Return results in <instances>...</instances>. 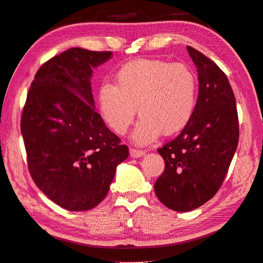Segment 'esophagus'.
<instances>
[{
	"label": "esophagus",
	"instance_id": "34e87169",
	"mask_svg": "<svg viewBox=\"0 0 263 263\" xmlns=\"http://www.w3.org/2000/svg\"><path fill=\"white\" fill-rule=\"evenodd\" d=\"M146 154L145 151H140V149H135V148H131L130 149V155L133 157V159H138V157H141Z\"/></svg>",
	"mask_w": 263,
	"mask_h": 263
}]
</instances>
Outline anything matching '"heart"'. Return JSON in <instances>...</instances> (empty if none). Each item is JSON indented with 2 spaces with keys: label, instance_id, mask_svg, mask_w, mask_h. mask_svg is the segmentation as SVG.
<instances>
[{
  "label": "heart",
  "instance_id": "obj_1",
  "mask_svg": "<svg viewBox=\"0 0 263 263\" xmlns=\"http://www.w3.org/2000/svg\"><path fill=\"white\" fill-rule=\"evenodd\" d=\"M197 77L187 65L140 59L122 66L115 85L99 89V107L107 125L124 136L140 117L133 132L137 145H149L160 135L180 132L193 117L197 104Z\"/></svg>",
  "mask_w": 263,
  "mask_h": 263
}]
</instances>
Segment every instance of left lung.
<instances>
[{
	"label": "left lung",
	"mask_w": 263,
	"mask_h": 263,
	"mask_svg": "<svg viewBox=\"0 0 263 263\" xmlns=\"http://www.w3.org/2000/svg\"><path fill=\"white\" fill-rule=\"evenodd\" d=\"M187 51L198 69L197 104L180 135L157 151L165 168L154 185L160 201L180 213L216 194L239 139L236 98L226 73L197 49L187 46Z\"/></svg>",
	"instance_id": "left-lung-1"
}]
</instances>
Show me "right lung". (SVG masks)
<instances>
[{
	"mask_svg": "<svg viewBox=\"0 0 263 263\" xmlns=\"http://www.w3.org/2000/svg\"><path fill=\"white\" fill-rule=\"evenodd\" d=\"M111 51L71 48L37 70L22 115L27 165L35 185L71 212L102 201L128 148L95 111L93 69Z\"/></svg>",
	"mask_w": 263,
	"mask_h": 263,
	"instance_id": "obj_1",
	"label": "right lung"
}]
</instances>
